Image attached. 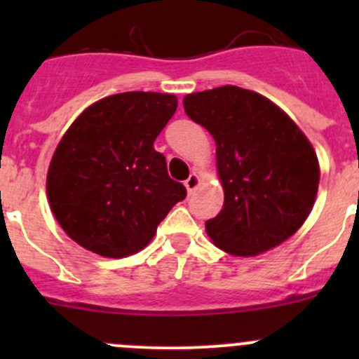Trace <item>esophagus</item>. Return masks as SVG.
Here are the masks:
<instances>
[{"label":"esophagus","instance_id":"obj_1","mask_svg":"<svg viewBox=\"0 0 359 359\" xmlns=\"http://www.w3.org/2000/svg\"><path fill=\"white\" fill-rule=\"evenodd\" d=\"M184 186H186L187 193L193 194V191L196 189L198 186H200V177H198V173H191L189 179H187L186 182H184Z\"/></svg>","mask_w":359,"mask_h":359}]
</instances>
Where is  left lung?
<instances>
[{"mask_svg": "<svg viewBox=\"0 0 359 359\" xmlns=\"http://www.w3.org/2000/svg\"><path fill=\"white\" fill-rule=\"evenodd\" d=\"M184 111L217 144L224 206L205 224L213 243L252 257L288 240L320 184L318 156L299 126L269 99L234 85L189 93Z\"/></svg>", "mask_w": 359, "mask_h": 359, "instance_id": "1", "label": "left lung"}]
</instances>
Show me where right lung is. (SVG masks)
<instances>
[{
  "label": "right lung",
  "instance_id": "right-lung-1",
  "mask_svg": "<svg viewBox=\"0 0 359 359\" xmlns=\"http://www.w3.org/2000/svg\"><path fill=\"white\" fill-rule=\"evenodd\" d=\"M175 111V95L125 92L92 104L69 126L50 161L46 193L71 240L111 259L147 247L187 194L154 149Z\"/></svg>",
  "mask_w": 359,
  "mask_h": 359
}]
</instances>
